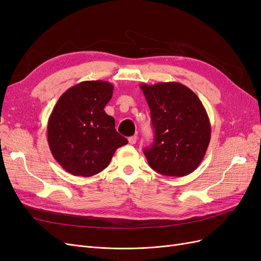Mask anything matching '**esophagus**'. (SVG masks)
<instances>
[{"label": "esophagus", "instance_id": "1", "mask_svg": "<svg viewBox=\"0 0 261 261\" xmlns=\"http://www.w3.org/2000/svg\"><path fill=\"white\" fill-rule=\"evenodd\" d=\"M137 139H138V137L135 135V136H132V137H129L128 138V143L130 144V145H135L136 143H137Z\"/></svg>", "mask_w": 261, "mask_h": 261}]
</instances>
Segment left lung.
Segmentation results:
<instances>
[{
	"instance_id": "obj_1",
	"label": "left lung",
	"mask_w": 261,
	"mask_h": 261,
	"mask_svg": "<svg viewBox=\"0 0 261 261\" xmlns=\"http://www.w3.org/2000/svg\"><path fill=\"white\" fill-rule=\"evenodd\" d=\"M151 113L152 145L145 149L150 168L165 176H185L199 167L210 143L206 109L179 83L140 85Z\"/></svg>"
}]
</instances>
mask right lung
Returning a JSON list of instances; mask_svg holds the SVG:
<instances>
[{"label":"right lung","instance_id":"add662e5","mask_svg":"<svg viewBox=\"0 0 261 261\" xmlns=\"http://www.w3.org/2000/svg\"><path fill=\"white\" fill-rule=\"evenodd\" d=\"M113 85L87 81L60 97L48 121V143L61 167L75 176H92L105 170L117 148L128 143L105 112Z\"/></svg>","mask_w":261,"mask_h":261}]
</instances>
